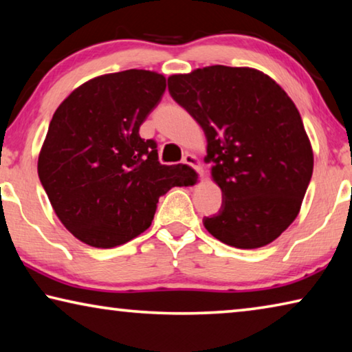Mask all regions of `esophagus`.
<instances>
[{
    "label": "esophagus",
    "instance_id": "esophagus-1",
    "mask_svg": "<svg viewBox=\"0 0 352 352\" xmlns=\"http://www.w3.org/2000/svg\"><path fill=\"white\" fill-rule=\"evenodd\" d=\"M183 163L184 164H188V166H190V168H194L195 170L199 172V175L201 177V164H200V162H199V158L195 157V155H192V153H186L183 157Z\"/></svg>",
    "mask_w": 352,
    "mask_h": 352
}]
</instances>
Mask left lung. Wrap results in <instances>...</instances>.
<instances>
[{"instance_id":"1","label":"left lung","mask_w":352,"mask_h":352,"mask_svg":"<svg viewBox=\"0 0 352 352\" xmlns=\"http://www.w3.org/2000/svg\"><path fill=\"white\" fill-rule=\"evenodd\" d=\"M169 93L204 129L222 206L204 219L216 239L259 248L294 222L314 170L300 111L278 83L223 65L168 79Z\"/></svg>"}]
</instances>
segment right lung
Wrapping results in <instances>:
<instances>
[{"label": "right lung", "mask_w": 352, "mask_h": 352, "mask_svg": "<svg viewBox=\"0 0 352 352\" xmlns=\"http://www.w3.org/2000/svg\"><path fill=\"white\" fill-rule=\"evenodd\" d=\"M164 76L127 69L94 77L58 105L38 155V177L67 230L96 248L122 245L146 231L158 199L192 184L186 164L158 162L141 124L160 104Z\"/></svg>", "instance_id": "right-lung-1"}]
</instances>
